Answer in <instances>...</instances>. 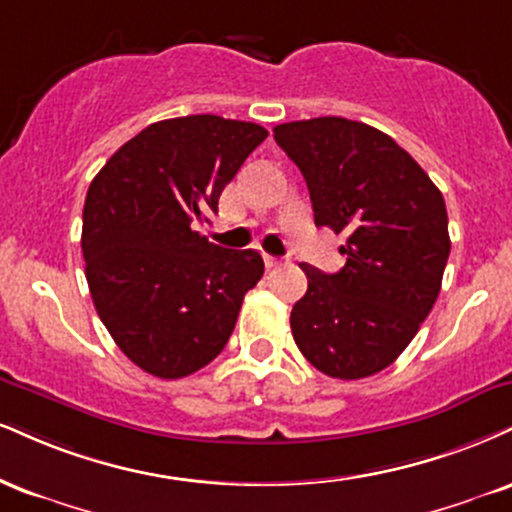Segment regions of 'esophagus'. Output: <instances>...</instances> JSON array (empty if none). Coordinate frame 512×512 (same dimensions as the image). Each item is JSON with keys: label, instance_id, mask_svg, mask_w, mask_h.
Listing matches in <instances>:
<instances>
[{"label": "esophagus", "instance_id": "esophagus-1", "mask_svg": "<svg viewBox=\"0 0 512 512\" xmlns=\"http://www.w3.org/2000/svg\"><path fill=\"white\" fill-rule=\"evenodd\" d=\"M283 260L281 257H274V255H264V264H267V267H279Z\"/></svg>", "mask_w": 512, "mask_h": 512}]
</instances>
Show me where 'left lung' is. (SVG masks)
Here are the masks:
<instances>
[{"label":"left lung","instance_id":"1","mask_svg":"<svg viewBox=\"0 0 512 512\" xmlns=\"http://www.w3.org/2000/svg\"><path fill=\"white\" fill-rule=\"evenodd\" d=\"M303 171L315 224L346 233V267L300 264L295 346L334 379L372 377L408 348L439 298L451 238L441 190L396 140L367 123L319 116L274 128Z\"/></svg>","mask_w":512,"mask_h":512}]
</instances>
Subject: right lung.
<instances>
[{
  "label": "right lung",
  "mask_w": 512,
  "mask_h": 512,
  "mask_svg": "<svg viewBox=\"0 0 512 512\" xmlns=\"http://www.w3.org/2000/svg\"><path fill=\"white\" fill-rule=\"evenodd\" d=\"M267 135L214 114L157 121L92 178L80 238L92 303L121 353L152 377L209 365L262 279L260 252L226 250L195 226Z\"/></svg>",
  "instance_id": "right-lung-1"
}]
</instances>
